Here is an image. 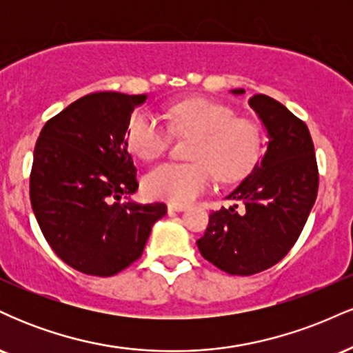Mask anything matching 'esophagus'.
I'll return each mask as SVG.
<instances>
[{"label": "esophagus", "instance_id": "obj_1", "mask_svg": "<svg viewBox=\"0 0 353 353\" xmlns=\"http://www.w3.org/2000/svg\"><path fill=\"white\" fill-rule=\"evenodd\" d=\"M169 212H182V210H185L188 208H185L184 204H174V202H171V204L168 205Z\"/></svg>", "mask_w": 353, "mask_h": 353}]
</instances>
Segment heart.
Masks as SVG:
<instances>
[{
  "mask_svg": "<svg viewBox=\"0 0 353 353\" xmlns=\"http://www.w3.org/2000/svg\"><path fill=\"white\" fill-rule=\"evenodd\" d=\"M169 128L149 112H136L128 125V144L137 157L154 161L168 151L172 134L194 137L192 163H164L144 177L154 199L188 204L209 189L212 176L230 182L244 177L262 149L261 125L237 116L228 104L209 99L182 101L168 111Z\"/></svg>",
  "mask_w": 353,
  "mask_h": 353,
  "instance_id": "b5f03b06",
  "label": "heart"
}]
</instances>
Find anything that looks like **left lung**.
<instances>
[{
  "instance_id": "obj_1",
  "label": "left lung",
  "mask_w": 353,
  "mask_h": 353,
  "mask_svg": "<svg viewBox=\"0 0 353 353\" xmlns=\"http://www.w3.org/2000/svg\"><path fill=\"white\" fill-rule=\"evenodd\" d=\"M242 94L244 89H232ZM269 132L265 156L214 210L197 241L202 257L230 275H254L277 264L301 236L317 199L319 168L309 128L265 94L249 99ZM242 205V208L238 205Z\"/></svg>"
}]
</instances>
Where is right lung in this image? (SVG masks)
Listing matches in <instances>:
<instances>
[{
    "label": "right lung",
    "mask_w": 353,
    "mask_h": 353,
    "mask_svg": "<svg viewBox=\"0 0 353 353\" xmlns=\"http://www.w3.org/2000/svg\"><path fill=\"white\" fill-rule=\"evenodd\" d=\"M144 94L101 91L51 117L34 145L30 199L48 244L72 269L116 275L143 254L164 202H119L136 192L128 125Z\"/></svg>",
    "instance_id": "add662e5"
}]
</instances>
